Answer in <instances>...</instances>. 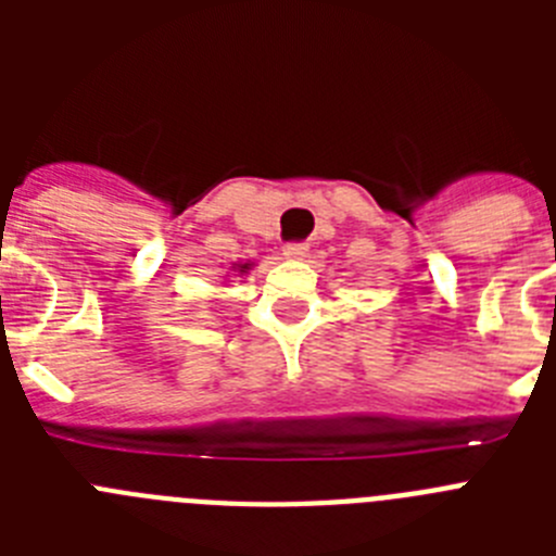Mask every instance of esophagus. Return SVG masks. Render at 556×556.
Wrapping results in <instances>:
<instances>
[{
  "label": "esophagus",
  "instance_id": "1",
  "mask_svg": "<svg viewBox=\"0 0 556 556\" xmlns=\"http://www.w3.org/2000/svg\"><path fill=\"white\" fill-rule=\"evenodd\" d=\"M306 253H308L306 242H289L287 248H283V255H287V258H303Z\"/></svg>",
  "mask_w": 556,
  "mask_h": 556
}]
</instances>
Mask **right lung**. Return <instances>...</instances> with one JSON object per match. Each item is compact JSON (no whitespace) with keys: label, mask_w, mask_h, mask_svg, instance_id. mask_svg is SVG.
Wrapping results in <instances>:
<instances>
[{"label":"right lung","mask_w":556,"mask_h":556,"mask_svg":"<svg viewBox=\"0 0 556 556\" xmlns=\"http://www.w3.org/2000/svg\"><path fill=\"white\" fill-rule=\"evenodd\" d=\"M242 269H244V267H242Z\"/></svg>","instance_id":"1"}]
</instances>
